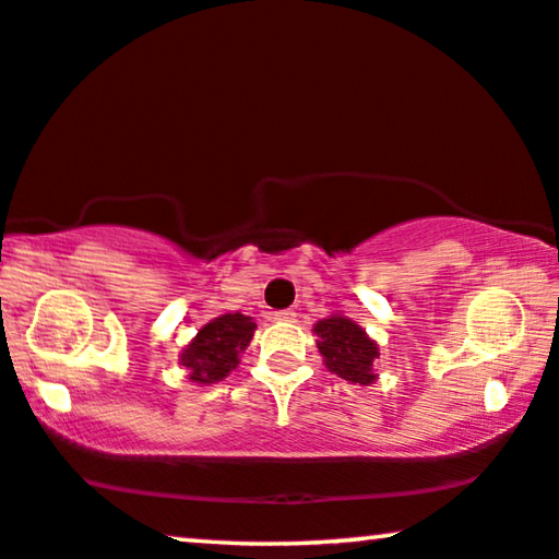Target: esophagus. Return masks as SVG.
<instances>
[{
	"instance_id": "obj_1",
	"label": "esophagus",
	"mask_w": 559,
	"mask_h": 559,
	"mask_svg": "<svg viewBox=\"0 0 559 559\" xmlns=\"http://www.w3.org/2000/svg\"><path fill=\"white\" fill-rule=\"evenodd\" d=\"M274 320H277V322H297V312L295 310H280V312H274Z\"/></svg>"
}]
</instances>
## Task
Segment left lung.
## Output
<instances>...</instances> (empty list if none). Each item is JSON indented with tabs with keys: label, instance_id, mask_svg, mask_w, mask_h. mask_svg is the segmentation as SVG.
<instances>
[{
	"label": "left lung",
	"instance_id": "obj_1",
	"mask_svg": "<svg viewBox=\"0 0 559 559\" xmlns=\"http://www.w3.org/2000/svg\"><path fill=\"white\" fill-rule=\"evenodd\" d=\"M312 333L318 335V350L330 373L347 380V383H376V360L380 350L376 340L358 322L333 312L314 322Z\"/></svg>",
	"mask_w": 559,
	"mask_h": 559
}]
</instances>
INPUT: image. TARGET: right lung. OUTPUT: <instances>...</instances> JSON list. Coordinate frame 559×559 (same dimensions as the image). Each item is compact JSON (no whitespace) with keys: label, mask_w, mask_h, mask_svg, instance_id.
<instances>
[{"label":"right lung","mask_w":559,"mask_h":559,"mask_svg":"<svg viewBox=\"0 0 559 559\" xmlns=\"http://www.w3.org/2000/svg\"><path fill=\"white\" fill-rule=\"evenodd\" d=\"M254 330L257 322L241 312H226L209 320L179 355L191 383L212 385L229 376L252 343Z\"/></svg>","instance_id":"add662e5"}]
</instances>
